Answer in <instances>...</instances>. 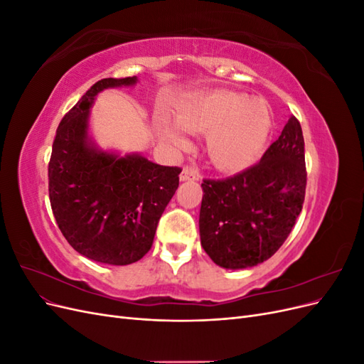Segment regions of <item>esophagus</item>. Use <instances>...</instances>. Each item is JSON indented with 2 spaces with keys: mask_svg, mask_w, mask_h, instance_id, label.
<instances>
[{
  "mask_svg": "<svg viewBox=\"0 0 364 364\" xmlns=\"http://www.w3.org/2000/svg\"><path fill=\"white\" fill-rule=\"evenodd\" d=\"M179 179L182 181V182H186V181H199L200 179V174H199V171L197 170H193V168H183L182 170V173H181V176H179Z\"/></svg>",
  "mask_w": 364,
  "mask_h": 364,
  "instance_id": "34e87169",
  "label": "esophagus"
}]
</instances>
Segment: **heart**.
Wrapping results in <instances>:
<instances>
[{"label": "heart", "mask_w": 364, "mask_h": 364, "mask_svg": "<svg viewBox=\"0 0 364 364\" xmlns=\"http://www.w3.org/2000/svg\"><path fill=\"white\" fill-rule=\"evenodd\" d=\"M273 117L269 105L259 98L217 90L183 103L176 121L161 114L156 130L174 150L190 147L186 132L206 134L208 156L218 170L235 173L252 167L267 147Z\"/></svg>", "instance_id": "b5f03b06"}]
</instances>
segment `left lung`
<instances>
[{"mask_svg":"<svg viewBox=\"0 0 364 364\" xmlns=\"http://www.w3.org/2000/svg\"><path fill=\"white\" fill-rule=\"evenodd\" d=\"M304 136L293 115L253 167L223 181H203L200 243L217 266H258L277 252L302 211Z\"/></svg>","mask_w":364,"mask_h":364,"instance_id":"1","label":"left lung"}]
</instances>
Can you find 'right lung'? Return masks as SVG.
I'll list each match as a JSON object with an SVG mask.
<instances>
[{
    "mask_svg": "<svg viewBox=\"0 0 364 364\" xmlns=\"http://www.w3.org/2000/svg\"><path fill=\"white\" fill-rule=\"evenodd\" d=\"M136 83L134 75L91 86L62 118L48 164L50 203L60 232L80 255L111 266L136 262L150 250L182 171L141 153L103 150L91 138L95 97Z\"/></svg>",
    "mask_w": 364,
    "mask_h": 364,
    "instance_id": "obj_1",
    "label": "right lung"
}]
</instances>
